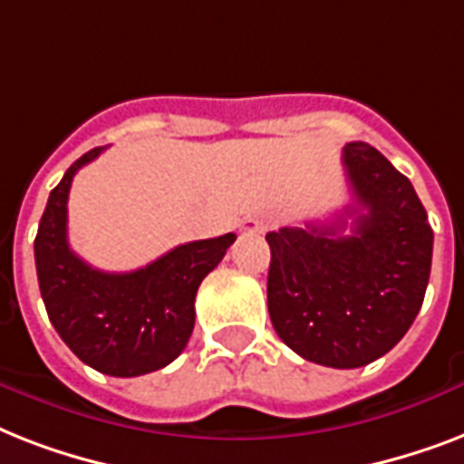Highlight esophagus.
Wrapping results in <instances>:
<instances>
[{
    "label": "esophagus",
    "mask_w": 464,
    "mask_h": 464,
    "mask_svg": "<svg viewBox=\"0 0 464 464\" xmlns=\"http://www.w3.org/2000/svg\"><path fill=\"white\" fill-rule=\"evenodd\" d=\"M265 228V218L257 217V214H247L243 221H240V231L247 233V236H253V233H260Z\"/></svg>",
    "instance_id": "obj_1"
}]
</instances>
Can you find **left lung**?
<instances>
[{
  "label": "left lung",
  "mask_w": 464,
  "mask_h": 464,
  "mask_svg": "<svg viewBox=\"0 0 464 464\" xmlns=\"http://www.w3.org/2000/svg\"><path fill=\"white\" fill-rule=\"evenodd\" d=\"M352 237L334 224L267 233L269 317L305 361L359 368L388 353L414 323L431 275L433 231L411 182L366 141L342 149Z\"/></svg>",
  "instance_id": "left-lung-1"
}]
</instances>
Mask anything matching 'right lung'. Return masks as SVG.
Returning a JSON list of instances; mask_svg holds the SVG:
<instances>
[{"label": "right lung", "instance_id": "obj_1", "mask_svg": "<svg viewBox=\"0 0 464 464\" xmlns=\"http://www.w3.org/2000/svg\"><path fill=\"white\" fill-rule=\"evenodd\" d=\"M101 151L91 149L74 160L50 192L35 236V269L62 342L98 373L134 378L180 356L195 327L197 289L236 236L185 243L134 272L93 269L69 247L67 199L76 170Z\"/></svg>", "mask_w": 464, "mask_h": 464}]
</instances>
